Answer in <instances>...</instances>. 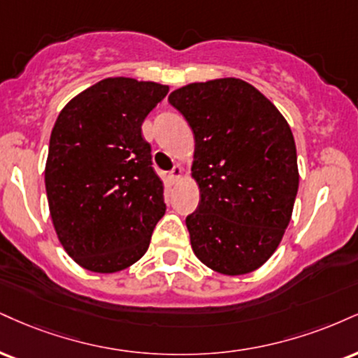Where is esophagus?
<instances>
[{
    "label": "esophagus",
    "mask_w": 358,
    "mask_h": 358,
    "mask_svg": "<svg viewBox=\"0 0 358 358\" xmlns=\"http://www.w3.org/2000/svg\"><path fill=\"white\" fill-rule=\"evenodd\" d=\"M182 175H183V168L180 166V165H175V166H173V170L170 171V178H171V182H178V180L182 178Z\"/></svg>",
    "instance_id": "34e87169"
}]
</instances>
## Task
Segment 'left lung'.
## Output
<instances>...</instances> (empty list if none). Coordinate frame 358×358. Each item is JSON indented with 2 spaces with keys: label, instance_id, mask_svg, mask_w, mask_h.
I'll return each mask as SVG.
<instances>
[{
  "label": "left lung",
  "instance_id": "obj_1",
  "mask_svg": "<svg viewBox=\"0 0 358 358\" xmlns=\"http://www.w3.org/2000/svg\"><path fill=\"white\" fill-rule=\"evenodd\" d=\"M168 101L195 136L192 176L200 203L187 217L193 253L231 277L260 268L282 242L299 192L287 120L238 78L190 83Z\"/></svg>",
  "mask_w": 358,
  "mask_h": 358
}]
</instances>
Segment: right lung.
Masks as SVG:
<instances>
[{"label":"right lung","instance_id":"right-lung-1","mask_svg":"<svg viewBox=\"0 0 358 358\" xmlns=\"http://www.w3.org/2000/svg\"><path fill=\"white\" fill-rule=\"evenodd\" d=\"M166 93L155 81L105 78L56 118L45 166L50 215L59 243L90 272L115 273L140 260L165 215L141 124Z\"/></svg>","mask_w":358,"mask_h":358}]
</instances>
